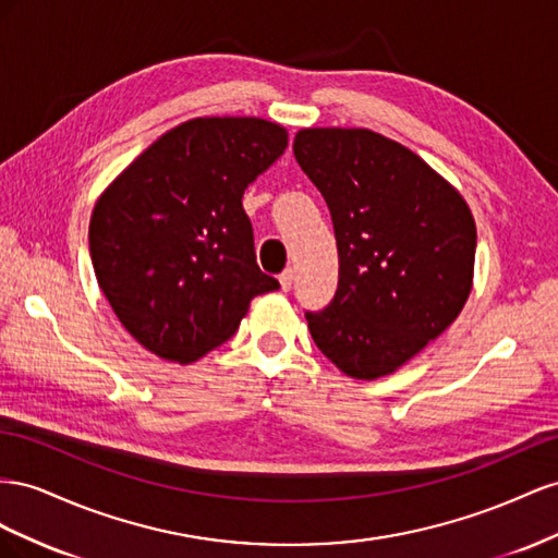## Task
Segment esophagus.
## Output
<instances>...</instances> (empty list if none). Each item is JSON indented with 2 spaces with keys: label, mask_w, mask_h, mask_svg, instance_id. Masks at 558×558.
Here are the masks:
<instances>
[{
  "label": "esophagus",
  "mask_w": 558,
  "mask_h": 558,
  "mask_svg": "<svg viewBox=\"0 0 558 558\" xmlns=\"http://www.w3.org/2000/svg\"><path fill=\"white\" fill-rule=\"evenodd\" d=\"M278 280H280V288H282L284 292L292 290V284H294V268H284Z\"/></svg>",
  "instance_id": "obj_1"
}]
</instances>
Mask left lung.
Wrapping results in <instances>:
<instances>
[{
    "instance_id": "1",
    "label": "left lung",
    "mask_w": 558,
    "mask_h": 558,
    "mask_svg": "<svg viewBox=\"0 0 558 558\" xmlns=\"http://www.w3.org/2000/svg\"><path fill=\"white\" fill-rule=\"evenodd\" d=\"M294 156L320 189L339 247V288L311 337L345 376L407 364L463 311L476 227L460 191L418 154L369 129H301Z\"/></svg>"
}]
</instances>
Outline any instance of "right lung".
Segmentation results:
<instances>
[{"label":"right lung","mask_w":558,"mask_h":558,"mask_svg":"<svg viewBox=\"0 0 558 558\" xmlns=\"http://www.w3.org/2000/svg\"><path fill=\"white\" fill-rule=\"evenodd\" d=\"M288 147L259 117L174 125L95 201L93 270L119 323L154 355L191 364L233 337L250 301L280 284L254 259L243 194Z\"/></svg>","instance_id":"add662e5"}]
</instances>
